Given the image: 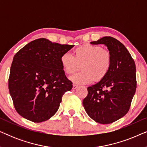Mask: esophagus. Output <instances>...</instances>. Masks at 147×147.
I'll use <instances>...</instances> for the list:
<instances>
[{
	"label": "esophagus",
	"mask_w": 147,
	"mask_h": 147,
	"mask_svg": "<svg viewBox=\"0 0 147 147\" xmlns=\"http://www.w3.org/2000/svg\"><path fill=\"white\" fill-rule=\"evenodd\" d=\"M78 88V85H76V84H74V85H73V89H74V90L77 89Z\"/></svg>",
	"instance_id": "34e87169"
}]
</instances>
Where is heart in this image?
<instances>
[{
	"mask_svg": "<svg viewBox=\"0 0 147 147\" xmlns=\"http://www.w3.org/2000/svg\"><path fill=\"white\" fill-rule=\"evenodd\" d=\"M64 72L72 75L80 69L82 71L70 78L77 84H90L94 80L101 81L109 73L112 65V55L100 45L85 44L74 51V55L65 53L60 57Z\"/></svg>",
	"mask_w": 147,
	"mask_h": 147,
	"instance_id": "1",
	"label": "heart"
}]
</instances>
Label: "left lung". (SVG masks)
<instances>
[{
  "mask_svg": "<svg viewBox=\"0 0 147 147\" xmlns=\"http://www.w3.org/2000/svg\"><path fill=\"white\" fill-rule=\"evenodd\" d=\"M90 43L105 45L111 53L112 61L107 76L88 88L83 105L94 121L110 124L129 110L136 88L135 63L125 46L113 37L106 36Z\"/></svg>",
  "mask_w": 147,
  "mask_h": 147,
  "instance_id": "8db88e82",
  "label": "left lung"
}]
</instances>
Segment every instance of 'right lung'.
Here are the masks:
<instances>
[{
	"label": "right lung",
	"mask_w": 147,
	"mask_h": 147,
	"mask_svg": "<svg viewBox=\"0 0 147 147\" xmlns=\"http://www.w3.org/2000/svg\"><path fill=\"white\" fill-rule=\"evenodd\" d=\"M74 45L34 40L13 57L9 89L15 110L33 122L49 119L57 111L62 96L72 88L60 57Z\"/></svg>",
	"instance_id": "right-lung-1"
}]
</instances>
